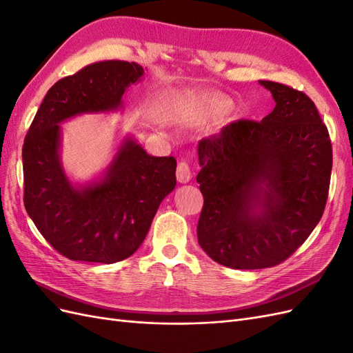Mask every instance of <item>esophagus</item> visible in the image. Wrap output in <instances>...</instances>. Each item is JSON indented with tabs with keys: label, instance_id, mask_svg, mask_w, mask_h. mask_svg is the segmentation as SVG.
Returning a JSON list of instances; mask_svg holds the SVG:
<instances>
[{
	"label": "esophagus",
	"instance_id": "obj_1",
	"mask_svg": "<svg viewBox=\"0 0 353 353\" xmlns=\"http://www.w3.org/2000/svg\"><path fill=\"white\" fill-rule=\"evenodd\" d=\"M191 176H193V174H191L190 165L187 162H179L178 168H176V179L179 181V183H183V184L188 183Z\"/></svg>",
	"mask_w": 353,
	"mask_h": 353
}]
</instances>
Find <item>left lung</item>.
<instances>
[{"label":"left lung","instance_id":"8db88e82","mask_svg":"<svg viewBox=\"0 0 353 353\" xmlns=\"http://www.w3.org/2000/svg\"><path fill=\"white\" fill-rule=\"evenodd\" d=\"M274 110L240 119L199 141L205 199L200 248L234 270L270 268L292 256L321 219L333 152L314 101L287 85L259 81Z\"/></svg>","mask_w":353,"mask_h":353}]
</instances>
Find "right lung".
Instances as JSON below:
<instances>
[{
    "mask_svg": "<svg viewBox=\"0 0 353 353\" xmlns=\"http://www.w3.org/2000/svg\"><path fill=\"white\" fill-rule=\"evenodd\" d=\"M143 74L138 63L121 60L85 66L52 85L26 134L25 208L42 237L68 259L114 263L130 258L176 185L175 157L147 154L130 137L100 179L74 185L61 166L60 123L122 109V95Z\"/></svg>",
    "mask_w": 353,
    "mask_h": 353,
    "instance_id": "obj_1",
    "label": "right lung"
}]
</instances>
